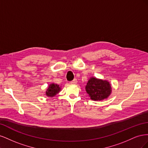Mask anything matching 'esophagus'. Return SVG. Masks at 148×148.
<instances>
[{
	"mask_svg": "<svg viewBox=\"0 0 148 148\" xmlns=\"http://www.w3.org/2000/svg\"><path fill=\"white\" fill-rule=\"evenodd\" d=\"M77 82H78L77 79H76V78H75V79L73 80V81H71V82H70V83H71V84H77Z\"/></svg>",
	"mask_w": 148,
	"mask_h": 148,
	"instance_id": "34e87169",
	"label": "esophagus"
}]
</instances>
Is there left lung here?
Instances as JSON below:
<instances>
[{
    "mask_svg": "<svg viewBox=\"0 0 148 148\" xmlns=\"http://www.w3.org/2000/svg\"><path fill=\"white\" fill-rule=\"evenodd\" d=\"M86 91L93 101H102L107 99L112 92L110 83L107 80L91 77L86 86Z\"/></svg>",
    "mask_w": 148,
    "mask_h": 148,
    "instance_id": "8db88e82",
    "label": "left lung"
}]
</instances>
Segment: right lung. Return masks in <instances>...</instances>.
Listing matches in <instances>:
<instances>
[{
	"label": "right lung",
	"instance_id": "add662e5",
	"mask_svg": "<svg viewBox=\"0 0 148 148\" xmlns=\"http://www.w3.org/2000/svg\"><path fill=\"white\" fill-rule=\"evenodd\" d=\"M61 90V88L59 86V85L57 84L52 83L49 84V86L46 92V95L47 97H53L55 96L57 93H59Z\"/></svg>",
	"mask_w": 148,
	"mask_h": 148
}]
</instances>
